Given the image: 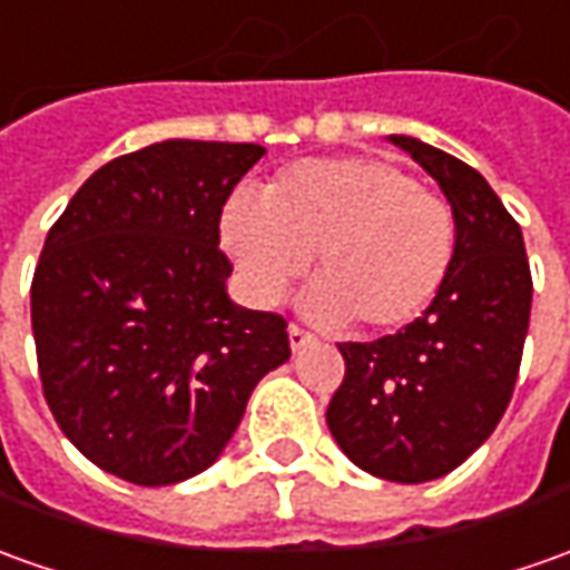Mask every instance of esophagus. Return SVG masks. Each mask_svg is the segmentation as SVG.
I'll return each mask as SVG.
<instances>
[{"label":"esophagus","instance_id":"esophagus-1","mask_svg":"<svg viewBox=\"0 0 570 570\" xmlns=\"http://www.w3.org/2000/svg\"><path fill=\"white\" fill-rule=\"evenodd\" d=\"M308 343H315V334H308L299 324H289V346H293V352L305 350Z\"/></svg>","mask_w":570,"mask_h":570}]
</instances>
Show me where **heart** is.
<instances>
[{"label":"heart","instance_id":"obj_1","mask_svg":"<svg viewBox=\"0 0 570 570\" xmlns=\"http://www.w3.org/2000/svg\"><path fill=\"white\" fill-rule=\"evenodd\" d=\"M220 236L258 302H274L315 255L312 308L386 334L436 299L455 258V212L381 158H315L277 174L258 203L234 196Z\"/></svg>","mask_w":570,"mask_h":570}]
</instances>
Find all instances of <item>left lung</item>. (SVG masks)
I'll return each mask as SVG.
<instances>
[{
    "mask_svg": "<svg viewBox=\"0 0 570 570\" xmlns=\"http://www.w3.org/2000/svg\"><path fill=\"white\" fill-rule=\"evenodd\" d=\"M393 142L443 187L455 212V258L424 315L371 343H340L346 374L327 428L362 471L424 483L497 431L512 402L530 324L524 236L490 184L415 137Z\"/></svg>",
    "mask_w": 570,
    "mask_h": 570,
    "instance_id": "obj_1",
    "label": "left lung"
}]
</instances>
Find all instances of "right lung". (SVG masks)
<instances>
[{"label":"right lung","mask_w":570,"mask_h":570,"mask_svg":"<svg viewBox=\"0 0 570 570\" xmlns=\"http://www.w3.org/2000/svg\"><path fill=\"white\" fill-rule=\"evenodd\" d=\"M265 155L165 139L102 165L49 227L30 284L42 396L92 464L137 487L205 471L255 383L289 358L286 317L227 299L220 212Z\"/></svg>","instance_id":"right-lung-1"}]
</instances>
